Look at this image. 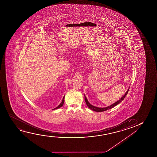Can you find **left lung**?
<instances>
[{"label":"left lung","instance_id":"8db88e82","mask_svg":"<svg viewBox=\"0 0 157 157\" xmlns=\"http://www.w3.org/2000/svg\"><path fill=\"white\" fill-rule=\"evenodd\" d=\"M129 90L128 89V90H127V92L125 93V94L118 101L116 102L115 103H113V105H109V106H108V107H107L105 108H99L97 107H95L94 105H92L91 104L89 103V102H88V100H87V99H86V97L85 96V101L86 102V105H87L88 106V107L91 110H92L93 111H95V112H104V111H105V110H107L110 109H111L112 108L114 107L115 106H116V105H118L119 103L121 102L122 101H123V100H124V99L125 98V97H126V95H127V94H128V93L129 92Z\"/></svg>","mask_w":157,"mask_h":157}]
</instances>
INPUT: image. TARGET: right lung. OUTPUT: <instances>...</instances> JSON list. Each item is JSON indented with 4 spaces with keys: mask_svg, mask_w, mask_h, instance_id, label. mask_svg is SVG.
<instances>
[{
    "mask_svg": "<svg viewBox=\"0 0 157 157\" xmlns=\"http://www.w3.org/2000/svg\"><path fill=\"white\" fill-rule=\"evenodd\" d=\"M64 97H63V99L62 101V102L60 103V105H58V107H57L55 108H54V109H58L59 108L61 107L63 105V104H64Z\"/></svg>",
    "mask_w": 157,
    "mask_h": 157,
    "instance_id": "obj_1",
    "label": "right lung"
}]
</instances>
